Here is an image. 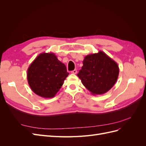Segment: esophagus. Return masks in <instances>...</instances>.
Listing matches in <instances>:
<instances>
[{
  "mask_svg": "<svg viewBox=\"0 0 146 146\" xmlns=\"http://www.w3.org/2000/svg\"><path fill=\"white\" fill-rule=\"evenodd\" d=\"M72 74H77V70L76 69H74V70H72V71L71 72Z\"/></svg>",
  "mask_w": 146,
  "mask_h": 146,
  "instance_id": "34e87169",
  "label": "esophagus"
}]
</instances>
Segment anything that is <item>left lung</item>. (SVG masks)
Here are the masks:
<instances>
[{"label": "left lung", "instance_id": "obj_1", "mask_svg": "<svg viewBox=\"0 0 146 146\" xmlns=\"http://www.w3.org/2000/svg\"><path fill=\"white\" fill-rule=\"evenodd\" d=\"M83 64L77 76L92 95L106 93L116 82L119 66L103 51L85 56Z\"/></svg>", "mask_w": 146, "mask_h": 146}]
</instances>
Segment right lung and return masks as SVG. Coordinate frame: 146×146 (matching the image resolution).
Segmentation results:
<instances>
[{"instance_id": "right-lung-1", "label": "right lung", "mask_w": 146, "mask_h": 146, "mask_svg": "<svg viewBox=\"0 0 146 146\" xmlns=\"http://www.w3.org/2000/svg\"><path fill=\"white\" fill-rule=\"evenodd\" d=\"M69 73L64 64L54 53H41L27 69V80L33 92L44 98H52L63 85Z\"/></svg>"}]
</instances>
